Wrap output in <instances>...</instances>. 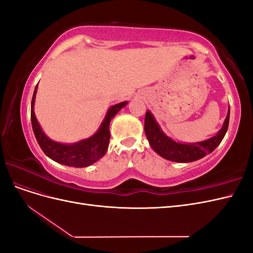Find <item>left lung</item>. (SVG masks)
Wrapping results in <instances>:
<instances>
[{
	"mask_svg": "<svg viewBox=\"0 0 253 253\" xmlns=\"http://www.w3.org/2000/svg\"><path fill=\"white\" fill-rule=\"evenodd\" d=\"M229 118H230V108L228 110L223 126L216 135L198 142H181L167 136L160 128L153 114L147 111L144 118V133L147 135L151 148L159 156L175 163H192L205 157L207 154H210L218 147L227 133Z\"/></svg>",
	"mask_w": 253,
	"mask_h": 253,
	"instance_id": "1",
	"label": "left lung"
}]
</instances>
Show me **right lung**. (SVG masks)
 <instances>
[{"label":"right lung","mask_w":253,"mask_h":253,"mask_svg":"<svg viewBox=\"0 0 253 253\" xmlns=\"http://www.w3.org/2000/svg\"><path fill=\"white\" fill-rule=\"evenodd\" d=\"M38 89V84L36 85L33 100L32 111H30V118H32L33 129L36 139L39 143L40 148L53 162L58 164L75 167V168H85L95 164L99 159L102 158L109 148L110 142V124L111 120L115 117L122 108L127 104V101L120 102L112 105L106 112L105 117L98 131L86 139H82L75 143H62L50 139L49 137L43 132V129L35 115V101Z\"/></svg>","instance_id":"obj_1"}]
</instances>
